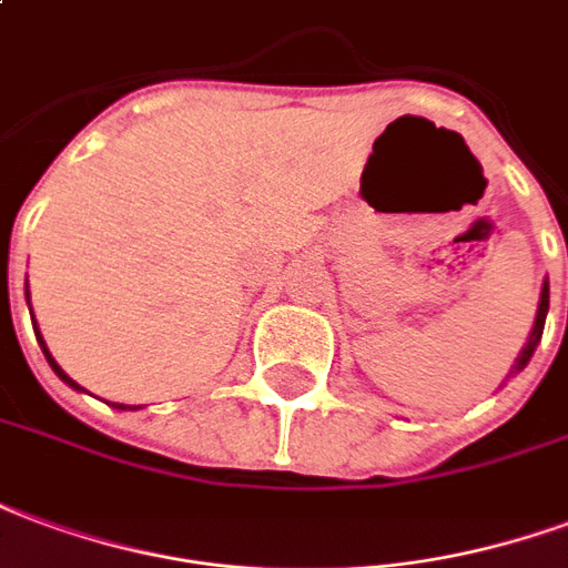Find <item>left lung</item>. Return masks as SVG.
I'll return each instance as SVG.
<instances>
[{
    "mask_svg": "<svg viewBox=\"0 0 568 568\" xmlns=\"http://www.w3.org/2000/svg\"><path fill=\"white\" fill-rule=\"evenodd\" d=\"M545 317H548V281L541 284L539 312H536V324H532V329H529L527 345H524V351H520V357L515 359V366H511V372H508V375H517V372H520V369H527L529 357L536 354V347H539V342H541V329H545Z\"/></svg>",
    "mask_w": 568,
    "mask_h": 568,
    "instance_id": "obj_1",
    "label": "left lung"
}]
</instances>
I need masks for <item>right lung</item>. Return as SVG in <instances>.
I'll list each match as a JSON object with an SVG mask.
<instances>
[{
	"mask_svg": "<svg viewBox=\"0 0 568 568\" xmlns=\"http://www.w3.org/2000/svg\"><path fill=\"white\" fill-rule=\"evenodd\" d=\"M27 300H29V290H27ZM29 314H32V308H29ZM32 326H36V324H32ZM36 338H39V345H41V351H44V357H48V363H51V369L57 372V375H60V378H63L65 384H69V387H74V390H84L81 384H74V381L69 378V375H65V372L60 369V366H57V359L51 357V351H48V345H44V338H41L39 326H36ZM114 408H123V412H126V408H132V405H114ZM135 408H142V405H135ZM135 408H132V412H135Z\"/></svg>",
	"mask_w": 568,
	"mask_h": 568,
	"instance_id": "obj_1",
	"label": "right lung"
}]
</instances>
